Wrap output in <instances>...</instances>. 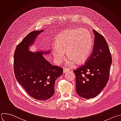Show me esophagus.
<instances>
[{
	"mask_svg": "<svg viewBox=\"0 0 121 121\" xmlns=\"http://www.w3.org/2000/svg\"><path fill=\"white\" fill-rule=\"evenodd\" d=\"M68 71H69V70H68V69H66V68H65V69H64V70H63V73H65L67 72Z\"/></svg>",
	"mask_w": 121,
	"mask_h": 121,
	"instance_id": "34e87169",
	"label": "esophagus"
}]
</instances>
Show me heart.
Here are the masks:
<instances>
[{
  "label": "heart",
  "instance_id": "1",
  "mask_svg": "<svg viewBox=\"0 0 121 121\" xmlns=\"http://www.w3.org/2000/svg\"><path fill=\"white\" fill-rule=\"evenodd\" d=\"M54 45L52 54L56 63H61L66 53L69 59L66 65L72 67L76 62L82 64L88 59L92 49L93 38L86 29H67L57 35Z\"/></svg>",
  "mask_w": 121,
  "mask_h": 121
}]
</instances>
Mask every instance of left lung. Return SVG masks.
<instances>
[{"label": "left lung", "mask_w": 121, "mask_h": 121, "mask_svg": "<svg viewBox=\"0 0 121 121\" xmlns=\"http://www.w3.org/2000/svg\"><path fill=\"white\" fill-rule=\"evenodd\" d=\"M95 43L92 55L86 64L73 71L76 77V91L86 99L98 95L109 80L112 58L105 38L93 29Z\"/></svg>", "instance_id": "left-lung-1"}]
</instances>
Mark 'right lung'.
I'll return each instance as SVG.
<instances>
[{"label": "right lung", "mask_w": 121, "mask_h": 121, "mask_svg": "<svg viewBox=\"0 0 121 121\" xmlns=\"http://www.w3.org/2000/svg\"><path fill=\"white\" fill-rule=\"evenodd\" d=\"M44 31H33L28 34L17 46L14 53V69L16 78L32 97L47 100L55 93L56 79L63 74V68L54 66L46 59L43 54L48 51L32 52V45L37 35Z\"/></svg>", "instance_id": "right-lung-1"}]
</instances>
